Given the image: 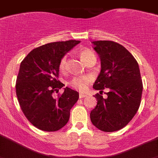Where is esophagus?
Masks as SVG:
<instances>
[{
    "instance_id": "esophagus-1",
    "label": "esophagus",
    "mask_w": 158,
    "mask_h": 158,
    "mask_svg": "<svg viewBox=\"0 0 158 158\" xmlns=\"http://www.w3.org/2000/svg\"><path fill=\"white\" fill-rule=\"evenodd\" d=\"M86 96H87V95H86V94H84V93H81L80 94H79V98H80V99L84 98V97H86Z\"/></svg>"
}]
</instances>
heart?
Wrapping results in <instances>:
<instances>
[{
    "mask_svg": "<svg viewBox=\"0 0 158 158\" xmlns=\"http://www.w3.org/2000/svg\"><path fill=\"white\" fill-rule=\"evenodd\" d=\"M79 55H80L81 58L82 59L85 63H87L89 61L93 58H96L94 53L89 50V49L84 48L81 49L79 51ZM66 62H67V57L63 56L61 60H60L59 64H58V68H59L60 71H65V68H66ZM91 81V77L89 76H77L73 77V79L70 81V85L75 89L81 90V91H84L87 87L88 84Z\"/></svg>",
    "mask_w": 158,
    "mask_h": 158,
    "instance_id": "obj_1",
    "label": "heart"
}]
</instances>
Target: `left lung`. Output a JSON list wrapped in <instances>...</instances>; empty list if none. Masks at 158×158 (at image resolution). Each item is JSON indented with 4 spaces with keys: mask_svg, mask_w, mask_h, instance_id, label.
<instances>
[{
    "mask_svg": "<svg viewBox=\"0 0 158 158\" xmlns=\"http://www.w3.org/2000/svg\"><path fill=\"white\" fill-rule=\"evenodd\" d=\"M98 54L101 70L93 85L100 90L95 98L97 104L90 113L96 127L105 132L119 131L133 118L140 106L142 81L136 59L122 45L112 41H93ZM109 88L108 97L100 95Z\"/></svg>",
    "mask_w": 158,
    "mask_h": 158,
    "instance_id": "1",
    "label": "left lung"
}]
</instances>
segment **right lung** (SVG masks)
<instances>
[{
    "label": "right lung",
    "instance_id": "1",
    "mask_svg": "<svg viewBox=\"0 0 158 158\" xmlns=\"http://www.w3.org/2000/svg\"><path fill=\"white\" fill-rule=\"evenodd\" d=\"M78 43L77 40L47 43L32 50L20 63L16 84L18 101L29 122L41 131L63 127L79 98V93L68 87L58 99L52 96L65 86L58 80L60 60Z\"/></svg>",
    "mask_w": 158,
    "mask_h": 158
}]
</instances>
